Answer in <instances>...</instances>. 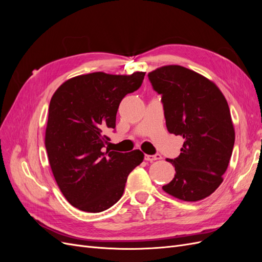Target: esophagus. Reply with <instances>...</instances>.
<instances>
[{
    "label": "esophagus",
    "instance_id": "esophagus-1",
    "mask_svg": "<svg viewBox=\"0 0 262 262\" xmlns=\"http://www.w3.org/2000/svg\"><path fill=\"white\" fill-rule=\"evenodd\" d=\"M145 161L147 162H153V161H157V160H161L162 156L160 154H155V155H145L144 156Z\"/></svg>",
    "mask_w": 262,
    "mask_h": 262
}]
</instances>
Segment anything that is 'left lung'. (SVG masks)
<instances>
[{"label":"left lung","mask_w":262,"mask_h":262,"mask_svg":"<svg viewBox=\"0 0 262 262\" xmlns=\"http://www.w3.org/2000/svg\"><path fill=\"white\" fill-rule=\"evenodd\" d=\"M162 95L166 126L180 136V155L167 162L175 177L163 190L182 201L194 202L212 194L223 181L235 143L227 101L207 77L180 66H165L148 73Z\"/></svg>","instance_id":"left-lung-1"}]
</instances>
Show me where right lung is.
<instances>
[{
	"mask_svg": "<svg viewBox=\"0 0 262 262\" xmlns=\"http://www.w3.org/2000/svg\"><path fill=\"white\" fill-rule=\"evenodd\" d=\"M144 72H95L70 78L49 105L45 145L52 173L66 199L78 210L102 212L122 196L129 173L143 162L140 149L119 153L102 147L116 128L119 105L136 92Z\"/></svg>",
	"mask_w": 262,
	"mask_h": 262,
	"instance_id": "obj_1",
	"label": "right lung"
}]
</instances>
